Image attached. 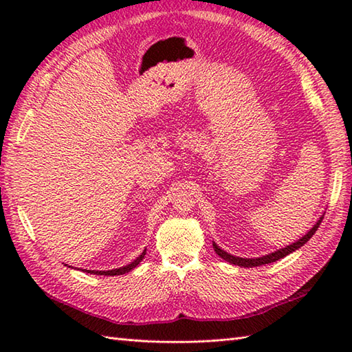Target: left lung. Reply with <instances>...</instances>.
<instances>
[{
    "instance_id": "obj_1",
    "label": "left lung",
    "mask_w": 352,
    "mask_h": 352,
    "mask_svg": "<svg viewBox=\"0 0 352 352\" xmlns=\"http://www.w3.org/2000/svg\"><path fill=\"white\" fill-rule=\"evenodd\" d=\"M322 219H324V214L320 216L319 221L315 223V226H313V228H310V231H307V234L302 236V237L300 239V241H296V242H294L292 245H287L286 248H281V250H278V251L267 254V256H263V257L242 258V257L231 256V254H228V252H226L223 250H221L219 246L216 245L214 242H213V248H214L216 254H218L219 257H222L223 260L228 261V263H231V265H237V266H241V267H254V266L267 265V263H272V261H276V260H280V258H283V257L289 256L290 252L296 251L298 248H301V246H302L304 243H307V242L310 241V237L316 233V230L319 228V226H320V222H322Z\"/></svg>"
}]
</instances>
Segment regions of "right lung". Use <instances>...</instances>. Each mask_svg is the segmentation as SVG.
Instances as JSON below:
<instances>
[{
	"instance_id": "1",
	"label": "right lung",
	"mask_w": 352,
	"mask_h": 352,
	"mask_svg": "<svg viewBox=\"0 0 352 352\" xmlns=\"http://www.w3.org/2000/svg\"><path fill=\"white\" fill-rule=\"evenodd\" d=\"M145 254H146V250H144V252H142L136 260H133L130 265L122 266V267H118V269H111V271H85V272H87V274H95V275H111V276H113V275H122V274L130 272L131 269L136 267V266L140 263V261H142V258L145 257Z\"/></svg>"
}]
</instances>
